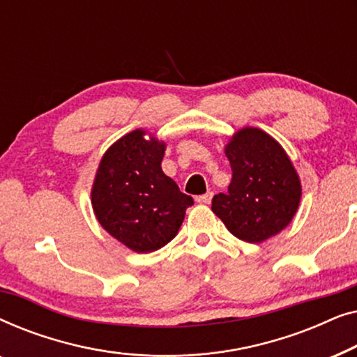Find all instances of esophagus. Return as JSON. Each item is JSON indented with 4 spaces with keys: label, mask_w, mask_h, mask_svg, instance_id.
Instances as JSON below:
<instances>
[{
    "label": "esophagus",
    "mask_w": 357,
    "mask_h": 357,
    "mask_svg": "<svg viewBox=\"0 0 357 357\" xmlns=\"http://www.w3.org/2000/svg\"><path fill=\"white\" fill-rule=\"evenodd\" d=\"M213 198V192H208L204 195H199V197H197V202L202 203V204H209V202H211Z\"/></svg>",
    "instance_id": "34e87169"
}]
</instances>
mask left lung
I'll return each instance as SVG.
<instances>
[{
	"instance_id": "1",
	"label": "left lung",
	"mask_w": 357,
	"mask_h": 357,
	"mask_svg": "<svg viewBox=\"0 0 357 357\" xmlns=\"http://www.w3.org/2000/svg\"><path fill=\"white\" fill-rule=\"evenodd\" d=\"M232 180L214 195L211 209L241 241L260 243L292 221L301 202V180L286 151L258 128H242L226 146Z\"/></svg>"
}]
</instances>
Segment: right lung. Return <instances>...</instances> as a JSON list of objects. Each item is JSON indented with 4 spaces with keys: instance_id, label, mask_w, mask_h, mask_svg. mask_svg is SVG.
Listing matches in <instances>:
<instances>
[{
    "instance_id": "right-lung-1",
    "label": "right lung",
    "mask_w": 357,
    "mask_h": 357,
    "mask_svg": "<svg viewBox=\"0 0 357 357\" xmlns=\"http://www.w3.org/2000/svg\"><path fill=\"white\" fill-rule=\"evenodd\" d=\"M135 130L107 149L91 203L100 226L133 252L159 250L177 236L193 198L162 172L165 143Z\"/></svg>"
}]
</instances>
